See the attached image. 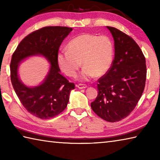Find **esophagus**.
I'll use <instances>...</instances> for the list:
<instances>
[{"label":"esophagus","instance_id":"obj_1","mask_svg":"<svg viewBox=\"0 0 160 160\" xmlns=\"http://www.w3.org/2000/svg\"><path fill=\"white\" fill-rule=\"evenodd\" d=\"M76 87L77 88H78V89H85V88H87V86L86 85H85V84H79V85H76Z\"/></svg>","mask_w":160,"mask_h":160}]
</instances>
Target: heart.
<instances>
[{
	"mask_svg": "<svg viewBox=\"0 0 160 160\" xmlns=\"http://www.w3.org/2000/svg\"><path fill=\"white\" fill-rule=\"evenodd\" d=\"M113 57L114 46L108 36L84 33L72 39L67 50L57 54V62L61 70L69 77H74L82 65L79 78L88 80L105 75L111 67Z\"/></svg>",
	"mask_w": 160,
	"mask_h": 160,
	"instance_id": "b5f03b06",
	"label": "heart"
}]
</instances>
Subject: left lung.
Masks as SVG:
<instances>
[{"mask_svg": "<svg viewBox=\"0 0 160 160\" xmlns=\"http://www.w3.org/2000/svg\"><path fill=\"white\" fill-rule=\"evenodd\" d=\"M114 39L115 57L111 67L98 80V95L91 103L96 114L115 122L127 117L141 97L146 85V59L132 38L107 27Z\"/></svg>", "mask_w": 160, "mask_h": 160, "instance_id": "8db88e82", "label": "left lung"}]
</instances>
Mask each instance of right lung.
<instances>
[{
    "mask_svg": "<svg viewBox=\"0 0 160 160\" xmlns=\"http://www.w3.org/2000/svg\"><path fill=\"white\" fill-rule=\"evenodd\" d=\"M72 30L66 27H46L35 31L20 42L12 56L10 78L14 92L27 111L42 120L60 114L67 106L71 91L75 88L74 83L61 75L57 62L60 45ZM36 55L45 57L51 66L43 82L31 88L20 80L18 68L23 60Z\"/></svg>",
    "mask_w": 160,
    "mask_h": 160,
    "instance_id": "obj_1",
    "label": "right lung"
}]
</instances>
